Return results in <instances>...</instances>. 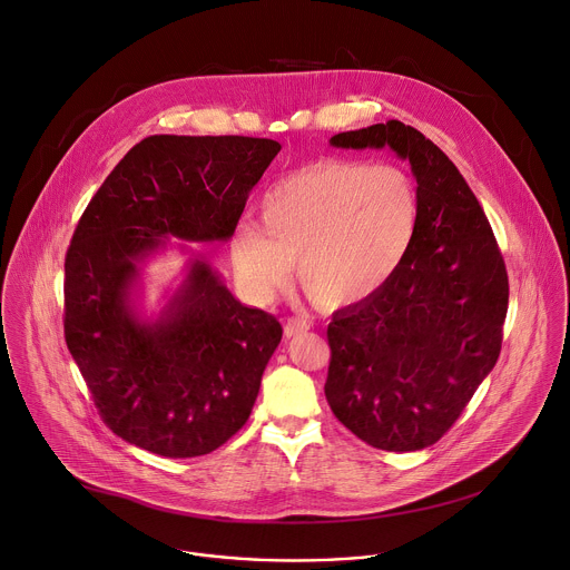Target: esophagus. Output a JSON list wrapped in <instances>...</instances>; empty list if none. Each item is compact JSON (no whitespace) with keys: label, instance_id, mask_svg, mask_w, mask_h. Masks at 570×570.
<instances>
[{"label":"esophagus","instance_id":"34e87169","mask_svg":"<svg viewBox=\"0 0 570 570\" xmlns=\"http://www.w3.org/2000/svg\"><path fill=\"white\" fill-rule=\"evenodd\" d=\"M308 328H311L308 320H304V317H291V320H286V324H284V335H286V337H295V335H299V333H306Z\"/></svg>","mask_w":570,"mask_h":570}]
</instances>
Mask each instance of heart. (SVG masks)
I'll return each mask as SVG.
<instances>
[{
    "label": "heart",
    "mask_w": 570,
    "mask_h": 570,
    "mask_svg": "<svg viewBox=\"0 0 570 570\" xmlns=\"http://www.w3.org/2000/svg\"><path fill=\"white\" fill-rule=\"evenodd\" d=\"M420 208L415 179L395 164L320 159L262 195V228L237 226L230 262L257 302L273 299L297 262L313 299L355 304L397 273L415 242Z\"/></svg>",
    "instance_id": "obj_1"
}]
</instances>
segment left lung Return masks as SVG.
I'll return each instance as SVG.
<instances>
[{"label":"left lung","instance_id":"8db88e82","mask_svg":"<svg viewBox=\"0 0 570 570\" xmlns=\"http://www.w3.org/2000/svg\"><path fill=\"white\" fill-rule=\"evenodd\" d=\"M337 148L391 146L411 161L420 226L397 273L328 324L326 400L382 451H422L462 415L502 351L509 275L491 224L458 166L397 119L331 137Z\"/></svg>","mask_w":570,"mask_h":570}]
</instances>
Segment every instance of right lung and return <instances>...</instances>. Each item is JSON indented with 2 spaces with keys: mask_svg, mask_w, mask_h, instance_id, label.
<instances>
[{
  "mask_svg": "<svg viewBox=\"0 0 570 570\" xmlns=\"http://www.w3.org/2000/svg\"><path fill=\"white\" fill-rule=\"evenodd\" d=\"M275 139L150 135L104 179L63 262V337L104 424L161 458H199L248 420L282 340L275 315L239 304L193 257L155 322L130 306L139 262L184 242H226Z\"/></svg>",
  "mask_w": 570,
  "mask_h": 570,
  "instance_id": "1",
  "label": "right lung"
}]
</instances>
